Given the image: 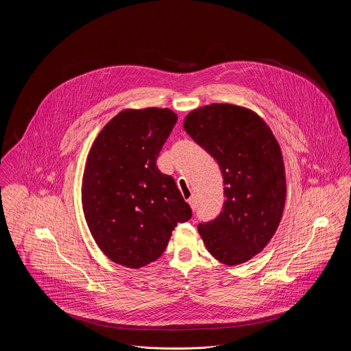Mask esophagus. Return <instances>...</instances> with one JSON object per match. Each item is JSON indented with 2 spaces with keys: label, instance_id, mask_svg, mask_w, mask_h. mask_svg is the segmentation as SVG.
Wrapping results in <instances>:
<instances>
[{
  "label": "esophagus",
  "instance_id": "obj_1",
  "mask_svg": "<svg viewBox=\"0 0 351 351\" xmlns=\"http://www.w3.org/2000/svg\"><path fill=\"white\" fill-rule=\"evenodd\" d=\"M189 204H190L191 209H193V210H195V208H197V199H195V197L189 198Z\"/></svg>",
  "mask_w": 351,
  "mask_h": 351
}]
</instances>
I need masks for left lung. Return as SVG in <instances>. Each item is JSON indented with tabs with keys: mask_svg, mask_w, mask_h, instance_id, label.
<instances>
[{
	"mask_svg": "<svg viewBox=\"0 0 351 351\" xmlns=\"http://www.w3.org/2000/svg\"><path fill=\"white\" fill-rule=\"evenodd\" d=\"M184 131L219 164L223 209L198 232L208 252L227 266L252 259L273 239L285 198L280 145L263 119L250 108L213 103L187 114Z\"/></svg>",
	"mask_w": 351,
	"mask_h": 351,
	"instance_id": "left-lung-1",
	"label": "left lung"
}]
</instances>
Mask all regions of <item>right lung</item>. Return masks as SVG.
<instances>
[{
    "label": "right lung",
    "instance_id": "obj_1",
    "mask_svg": "<svg viewBox=\"0 0 351 351\" xmlns=\"http://www.w3.org/2000/svg\"><path fill=\"white\" fill-rule=\"evenodd\" d=\"M176 121L169 108H127L89 150L82 209L97 247L117 265L139 269L154 262L176 224L191 217L175 180L156 164Z\"/></svg>",
    "mask_w": 351,
    "mask_h": 351
}]
</instances>
